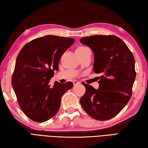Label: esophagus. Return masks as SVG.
<instances>
[{
    "mask_svg": "<svg viewBox=\"0 0 148 148\" xmlns=\"http://www.w3.org/2000/svg\"><path fill=\"white\" fill-rule=\"evenodd\" d=\"M72 83H73L74 85H76V84H80V82H79V81H77V80H74L73 81H72Z\"/></svg>",
    "mask_w": 148,
    "mask_h": 148,
    "instance_id": "1",
    "label": "esophagus"
}]
</instances>
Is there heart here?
Wrapping results in <instances>:
<instances>
[{
	"instance_id": "obj_1",
	"label": "heart",
	"mask_w": 148,
	"mask_h": 148,
	"mask_svg": "<svg viewBox=\"0 0 148 148\" xmlns=\"http://www.w3.org/2000/svg\"><path fill=\"white\" fill-rule=\"evenodd\" d=\"M86 47H84V46H79V47H78V48L76 49V50H78V49H84V48H85Z\"/></svg>"
}]
</instances>
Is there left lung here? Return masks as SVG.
<instances>
[{
  "label": "left lung",
  "mask_w": 148,
  "mask_h": 148,
  "mask_svg": "<svg viewBox=\"0 0 148 148\" xmlns=\"http://www.w3.org/2000/svg\"><path fill=\"white\" fill-rule=\"evenodd\" d=\"M94 53L93 71L101 73L95 89L82 83L85 93L82 108L93 119L105 121L117 115L131 98L136 79L134 55L123 40L115 36L95 35L80 39Z\"/></svg>",
  "instance_id": "obj_1"
}]
</instances>
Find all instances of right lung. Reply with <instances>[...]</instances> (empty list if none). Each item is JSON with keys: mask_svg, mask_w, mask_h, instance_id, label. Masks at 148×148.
Masks as SVG:
<instances>
[{"mask_svg": "<svg viewBox=\"0 0 148 148\" xmlns=\"http://www.w3.org/2000/svg\"><path fill=\"white\" fill-rule=\"evenodd\" d=\"M75 41L73 38L45 36L31 40L19 53L11 83L20 108L36 122H45L59 110L63 95L73 87L71 81L53 86L48 84L58 70L62 55Z\"/></svg>", "mask_w": 148, "mask_h": 148, "instance_id": "1", "label": "right lung"}]
</instances>
